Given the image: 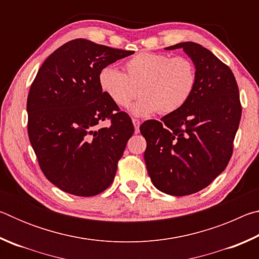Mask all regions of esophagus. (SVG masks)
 I'll use <instances>...</instances> for the list:
<instances>
[{
	"mask_svg": "<svg viewBox=\"0 0 259 259\" xmlns=\"http://www.w3.org/2000/svg\"><path fill=\"white\" fill-rule=\"evenodd\" d=\"M133 123L135 126V133L138 134L139 133V125H140V121L138 119H133Z\"/></svg>",
	"mask_w": 259,
	"mask_h": 259,
	"instance_id": "obj_1",
	"label": "esophagus"
}]
</instances>
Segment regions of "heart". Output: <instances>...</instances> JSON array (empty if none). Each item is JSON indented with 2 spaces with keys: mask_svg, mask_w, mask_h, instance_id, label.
Segmentation results:
<instances>
[{
  "mask_svg": "<svg viewBox=\"0 0 259 259\" xmlns=\"http://www.w3.org/2000/svg\"><path fill=\"white\" fill-rule=\"evenodd\" d=\"M125 72L105 66L98 74V84L119 107L128 106L139 88L142 97L129 108L135 116L176 112L191 99L196 87V68L186 57L142 52L126 61Z\"/></svg>",
  "mask_w": 259,
  "mask_h": 259,
  "instance_id": "1",
  "label": "heart"
}]
</instances>
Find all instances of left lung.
Instances as JSON below:
<instances>
[{"label": "left lung", "instance_id": "left-lung-1", "mask_svg": "<svg viewBox=\"0 0 259 259\" xmlns=\"http://www.w3.org/2000/svg\"><path fill=\"white\" fill-rule=\"evenodd\" d=\"M183 49L196 68L191 99L161 121L140 125L147 146V172L157 190L184 196L207 187L224 171L233 152L241 119L238 84L229 66L194 42L165 50Z\"/></svg>", "mask_w": 259, "mask_h": 259}]
</instances>
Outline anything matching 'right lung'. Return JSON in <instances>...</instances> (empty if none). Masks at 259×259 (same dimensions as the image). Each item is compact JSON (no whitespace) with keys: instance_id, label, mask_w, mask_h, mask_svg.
Instances as JSON below:
<instances>
[{"instance_id":"add662e5","label":"right lung","mask_w":259,"mask_h":259,"mask_svg":"<svg viewBox=\"0 0 259 259\" xmlns=\"http://www.w3.org/2000/svg\"><path fill=\"white\" fill-rule=\"evenodd\" d=\"M133 54L76 38L38 69L27 98L28 137L45 176L61 191L94 196L114 181L135 129L100 90L98 74ZM106 118L111 125L98 128Z\"/></svg>"}]
</instances>
